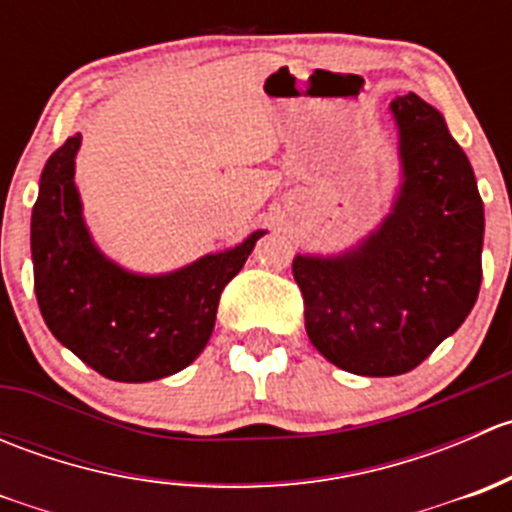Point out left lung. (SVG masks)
Segmentation results:
<instances>
[{
    "instance_id": "left-lung-1",
    "label": "left lung",
    "mask_w": 512,
    "mask_h": 512,
    "mask_svg": "<svg viewBox=\"0 0 512 512\" xmlns=\"http://www.w3.org/2000/svg\"><path fill=\"white\" fill-rule=\"evenodd\" d=\"M404 183L379 230L337 257L297 255L309 342L359 376L416 369L478 299L483 200L446 121L416 94L391 101Z\"/></svg>"
}]
</instances>
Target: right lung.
<instances>
[{"instance_id": "obj_1", "label": "right lung", "mask_w": 512, "mask_h": 512, "mask_svg": "<svg viewBox=\"0 0 512 512\" xmlns=\"http://www.w3.org/2000/svg\"><path fill=\"white\" fill-rule=\"evenodd\" d=\"M81 133L46 160L32 213L34 292L56 339L113 381H156L198 359L215 327L220 294L242 270L257 230L232 250L168 275H133L91 240L74 185Z\"/></svg>"}]
</instances>
